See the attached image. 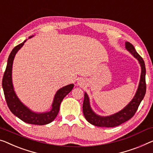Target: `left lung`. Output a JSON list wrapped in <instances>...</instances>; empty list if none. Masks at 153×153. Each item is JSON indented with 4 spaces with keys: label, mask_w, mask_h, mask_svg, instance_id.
Returning a JSON list of instances; mask_svg holds the SVG:
<instances>
[{
    "label": "left lung",
    "mask_w": 153,
    "mask_h": 153,
    "mask_svg": "<svg viewBox=\"0 0 153 153\" xmlns=\"http://www.w3.org/2000/svg\"><path fill=\"white\" fill-rule=\"evenodd\" d=\"M126 48L133 53L135 58L137 59L142 67V74L139 85L138 89L132 101L125 107V108L120 111L119 113L114 114L113 115L108 117H101L97 115L91 110L89 100L86 93H84V98L83 102V113L86 120L90 124L100 127H115L123 124L128 120L133 117L135 115L138 107L145 96L146 91V67L143 58L138 54L135 49L133 45L128 42H126Z\"/></svg>",
    "instance_id": "1"
}]
</instances>
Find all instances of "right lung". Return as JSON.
Listing matches in <instances>:
<instances>
[{"label": "right lung", "instance_id": "1", "mask_svg": "<svg viewBox=\"0 0 153 153\" xmlns=\"http://www.w3.org/2000/svg\"><path fill=\"white\" fill-rule=\"evenodd\" d=\"M31 38V37H29ZM20 43L13 48L8 58L7 65L4 71L2 86H3L4 97L7 104L13 115L27 124L35 125H45L51 122L58 115L60 106L62 100L74 88V84H69L58 91L55 95L54 100L52 104V108L49 112L44 113H36L31 111L28 108L22 104L18 98L13 90L12 81H11V69L13 58L16 52L22 47L24 43Z\"/></svg>", "mask_w": 153, "mask_h": 153}]
</instances>
